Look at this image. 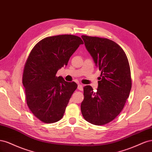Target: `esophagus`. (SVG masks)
Here are the masks:
<instances>
[{"label":"esophagus","mask_w":152,"mask_h":152,"mask_svg":"<svg viewBox=\"0 0 152 152\" xmlns=\"http://www.w3.org/2000/svg\"><path fill=\"white\" fill-rule=\"evenodd\" d=\"M78 89H79L80 91H82V90H83V86H82V85L80 84H78Z\"/></svg>","instance_id":"1"}]
</instances>
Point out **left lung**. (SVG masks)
Here are the masks:
<instances>
[{"instance_id":"obj_1","label":"left lung","mask_w":152,"mask_h":152,"mask_svg":"<svg viewBox=\"0 0 152 152\" xmlns=\"http://www.w3.org/2000/svg\"><path fill=\"white\" fill-rule=\"evenodd\" d=\"M86 48L102 72L97 91L84 87L81 112L85 120L97 126L105 125L120 113L129 96L131 70L125 52L113 41L82 35Z\"/></svg>"}]
</instances>
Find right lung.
<instances>
[{"instance_id":"obj_1","label":"right lung","mask_w":152,"mask_h":152,"mask_svg":"<svg viewBox=\"0 0 152 152\" xmlns=\"http://www.w3.org/2000/svg\"><path fill=\"white\" fill-rule=\"evenodd\" d=\"M83 44L78 36L59 35L42 39L31 50L22 82L27 105L40 121L50 124L62 118L77 84L56 75L59 69L67 65L72 55Z\"/></svg>"}]
</instances>
